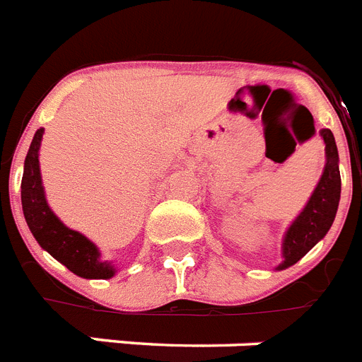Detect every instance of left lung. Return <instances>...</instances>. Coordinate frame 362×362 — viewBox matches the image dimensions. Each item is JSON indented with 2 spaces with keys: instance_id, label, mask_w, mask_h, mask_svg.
I'll return each mask as SVG.
<instances>
[{
  "instance_id": "obj_1",
  "label": "left lung",
  "mask_w": 362,
  "mask_h": 362,
  "mask_svg": "<svg viewBox=\"0 0 362 362\" xmlns=\"http://www.w3.org/2000/svg\"><path fill=\"white\" fill-rule=\"evenodd\" d=\"M325 141V163L324 175L320 178L318 186L314 189L310 201L307 202L305 210L288 228L283 243L284 262L279 269L292 266L303 258L322 238L327 234L337 216V208L340 201V171H339V151L331 130L320 132Z\"/></svg>"
}]
</instances>
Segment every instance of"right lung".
I'll return each instance as SVG.
<instances>
[{
  "label": "right lung",
  "instance_id": "1",
  "mask_svg": "<svg viewBox=\"0 0 362 362\" xmlns=\"http://www.w3.org/2000/svg\"><path fill=\"white\" fill-rule=\"evenodd\" d=\"M42 132L37 130L29 152L25 156L22 176V208L29 230L40 247L69 267L70 272L83 279H110L113 277V266L100 260V252L95 243H90L79 232L70 230L59 221L48 208L44 199L40 169H38V148Z\"/></svg>",
  "mask_w": 362,
  "mask_h": 362
}]
</instances>
